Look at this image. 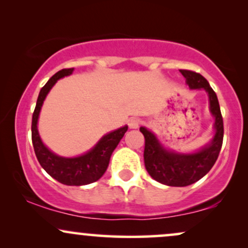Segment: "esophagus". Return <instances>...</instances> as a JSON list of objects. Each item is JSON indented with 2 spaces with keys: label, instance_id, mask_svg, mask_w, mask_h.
Masks as SVG:
<instances>
[{
  "label": "esophagus",
  "instance_id": "1",
  "mask_svg": "<svg viewBox=\"0 0 248 248\" xmlns=\"http://www.w3.org/2000/svg\"><path fill=\"white\" fill-rule=\"evenodd\" d=\"M142 124V120L140 118H132L128 122V124H129V128H132V129H136V128H139L141 126Z\"/></svg>",
  "mask_w": 248,
  "mask_h": 248
}]
</instances>
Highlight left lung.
<instances>
[{"mask_svg":"<svg viewBox=\"0 0 248 248\" xmlns=\"http://www.w3.org/2000/svg\"><path fill=\"white\" fill-rule=\"evenodd\" d=\"M186 77L190 88H204L209 94L210 110L215 116L216 134L212 142L195 154H176L161 146L156 136L144 127L140 132L144 136V166L155 181L169 186H186L195 183L211 170L220 153L224 138V124L217 94L209 81L195 71L179 70Z\"/></svg>","mask_w":248,"mask_h":248,"instance_id":"left-lung-1","label":"left lung"}]
</instances>
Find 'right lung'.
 <instances>
[{
  "label": "right lung",
  "mask_w": 248,
  "mask_h": 248,
  "mask_svg": "<svg viewBox=\"0 0 248 248\" xmlns=\"http://www.w3.org/2000/svg\"><path fill=\"white\" fill-rule=\"evenodd\" d=\"M73 72L72 69H62L53 75L49 79V81L42 87L39 92L38 99H37L36 108L32 114V124H31V139H32L33 149H35L36 157L38 160L43 169L45 170L51 177H53L59 183L65 186H86V184L93 183L98 181L107 170L109 164L110 156L114 152L116 146L124 133L127 132L128 127L124 126L114 132L107 134L92 150L85 154V155L78 156L73 158H65L57 156L51 153L46 147L43 144L39 138L38 130H37V121L41 112V107L49 91L58 79L65 76H70Z\"/></svg>",
  "instance_id": "right-lung-1"
}]
</instances>
